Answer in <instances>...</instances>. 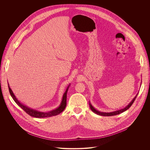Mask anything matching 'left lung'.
<instances>
[{
  "label": "left lung",
  "instance_id": "8db88e82",
  "mask_svg": "<svg viewBox=\"0 0 150 150\" xmlns=\"http://www.w3.org/2000/svg\"><path fill=\"white\" fill-rule=\"evenodd\" d=\"M137 96V94L136 95V96L133 99V100L129 103L128 105L127 106L122 108V109H121V110H117V111H113V112H100V111H98L97 110H96L94 107H93L92 106V105L91 104V103L89 102V106H90V108L91 109V110L95 114H98V115H102V116H112V115H118V114H120L124 111H125L126 110H127L128 108H129V107H130L132 104L133 103L134 101L135 100L136 97Z\"/></svg>",
  "mask_w": 150,
  "mask_h": 150
}]
</instances>
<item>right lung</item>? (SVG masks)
<instances>
[{
    "label": "right lung",
    "mask_w": 150,
    "mask_h": 150,
    "mask_svg": "<svg viewBox=\"0 0 150 150\" xmlns=\"http://www.w3.org/2000/svg\"><path fill=\"white\" fill-rule=\"evenodd\" d=\"M70 86V84L67 86L65 92L63 95V98H62V100L61 102V103L60 104L59 106L55 110H51L50 111L48 112H41L39 111H37L36 110H33L31 108L25 106L23 104L21 103L18 99L16 98V97L15 96L14 94L13 93L12 90L11 89L10 86L8 84V89H9V92L10 93L11 96V97L13 98V99H14V100L15 101V102L20 106L21 107L22 109H23L28 114H29V115H30L31 117H33L35 118H46V117H52V116H55V115H57L58 114H59L61 112H62L65 108V107L66 106V98H67V92L69 89V87Z\"/></svg>",
    "instance_id": "obj_1"
}]
</instances>
